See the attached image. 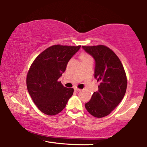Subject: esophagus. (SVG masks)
Instances as JSON below:
<instances>
[{"label":"esophagus","instance_id":"obj_1","mask_svg":"<svg viewBox=\"0 0 147 147\" xmlns=\"http://www.w3.org/2000/svg\"><path fill=\"white\" fill-rule=\"evenodd\" d=\"M74 90H75L76 91H77V92H79V91L81 90V89L78 88H77V87H75L74 88Z\"/></svg>","mask_w":147,"mask_h":147}]
</instances>
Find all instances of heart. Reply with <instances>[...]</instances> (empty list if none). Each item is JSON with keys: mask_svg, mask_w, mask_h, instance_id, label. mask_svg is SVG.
Instances as JSON below:
<instances>
[{"mask_svg": "<svg viewBox=\"0 0 147 147\" xmlns=\"http://www.w3.org/2000/svg\"><path fill=\"white\" fill-rule=\"evenodd\" d=\"M81 59L82 61H84V60H86V59H90L91 57L89 56L88 55L86 54V53H82V54L81 55Z\"/></svg>", "mask_w": 147, "mask_h": 147, "instance_id": "1", "label": "heart"}]
</instances>
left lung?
Masks as SVG:
<instances>
[{"label": "left lung", "instance_id": "1", "mask_svg": "<svg viewBox=\"0 0 147 147\" xmlns=\"http://www.w3.org/2000/svg\"><path fill=\"white\" fill-rule=\"evenodd\" d=\"M95 60L94 78L100 82L98 90L85 104L88 113L103 117L121 101L127 88V78L121 61L111 49L105 45L82 46Z\"/></svg>", "mask_w": 147, "mask_h": 147}]
</instances>
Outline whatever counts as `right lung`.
Wrapping results in <instances>:
<instances>
[{
	"label": "right lung",
	"instance_id": "add662e5",
	"mask_svg": "<svg viewBox=\"0 0 147 147\" xmlns=\"http://www.w3.org/2000/svg\"><path fill=\"white\" fill-rule=\"evenodd\" d=\"M80 47L51 46L36 57L30 66L26 78L28 92L36 107L46 115L60 113L73 95L74 89L64 87L58 79Z\"/></svg>",
	"mask_w": 147,
	"mask_h": 147
}]
</instances>
